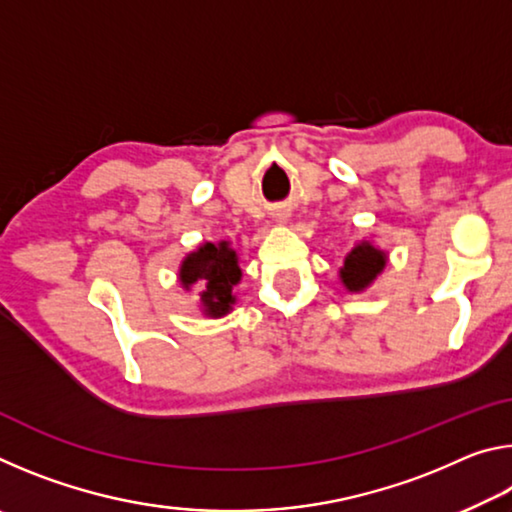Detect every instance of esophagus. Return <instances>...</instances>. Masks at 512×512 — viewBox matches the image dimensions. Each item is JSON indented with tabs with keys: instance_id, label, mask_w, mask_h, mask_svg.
Returning a JSON list of instances; mask_svg holds the SVG:
<instances>
[{
	"instance_id": "obj_1",
	"label": "esophagus",
	"mask_w": 512,
	"mask_h": 512,
	"mask_svg": "<svg viewBox=\"0 0 512 512\" xmlns=\"http://www.w3.org/2000/svg\"><path fill=\"white\" fill-rule=\"evenodd\" d=\"M277 219H280V221H282V219H284V216H277Z\"/></svg>"
}]
</instances>
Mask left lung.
I'll list each match as a JSON object with an SVG mask.
<instances>
[{
    "mask_svg": "<svg viewBox=\"0 0 512 512\" xmlns=\"http://www.w3.org/2000/svg\"><path fill=\"white\" fill-rule=\"evenodd\" d=\"M386 255L379 248L370 246L363 241L352 253L345 257V264L341 268V280L350 291H361L375 280V277L384 271Z\"/></svg>",
    "mask_w": 512,
    "mask_h": 512,
    "instance_id": "1",
    "label": "left lung"
}]
</instances>
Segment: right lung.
I'll list each match as a JSON object with an SVG mask.
<instances>
[{
    "instance_id": "1",
    "label": "right lung",
    "mask_w": 512,
    "mask_h": 512,
    "mask_svg": "<svg viewBox=\"0 0 512 512\" xmlns=\"http://www.w3.org/2000/svg\"><path fill=\"white\" fill-rule=\"evenodd\" d=\"M241 280V268L237 264V253L221 241L219 246L205 244L196 253L187 255L180 266V282L189 289L192 284L198 287V296L205 307L207 316L228 314L235 296L232 287Z\"/></svg>"
}]
</instances>
